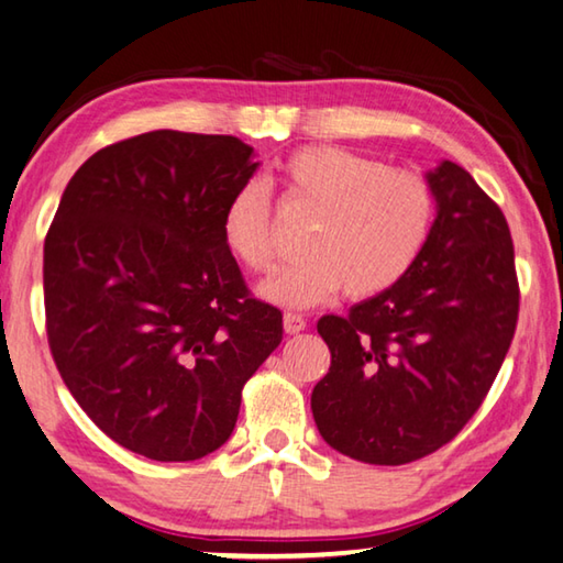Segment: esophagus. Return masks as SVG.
I'll return each mask as SVG.
<instances>
[{
    "label": "esophagus",
    "instance_id": "obj_1",
    "mask_svg": "<svg viewBox=\"0 0 563 563\" xmlns=\"http://www.w3.org/2000/svg\"><path fill=\"white\" fill-rule=\"evenodd\" d=\"M303 329H307V319L297 314V311H287V314H284V331H287V334H299Z\"/></svg>",
    "mask_w": 563,
    "mask_h": 563
}]
</instances>
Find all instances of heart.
Returning <instances> with one entry per match:
<instances>
[{
  "mask_svg": "<svg viewBox=\"0 0 563 563\" xmlns=\"http://www.w3.org/2000/svg\"><path fill=\"white\" fill-rule=\"evenodd\" d=\"M284 201L317 217L303 236L301 262L262 294L284 307H311L339 289L372 299L394 289L427 249L437 221V191L423 174L344 146H303L282 164ZM221 234L254 274H272L282 256L274 199L264 181H244L227 201Z\"/></svg>",
  "mask_w": 563,
  "mask_h": 563,
  "instance_id": "1",
  "label": "heart"
}]
</instances>
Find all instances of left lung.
Returning <instances> with one entry per match:
<instances>
[{"instance_id": "left-lung-1", "label": "left lung", "mask_w": 563, "mask_h": 563, "mask_svg": "<svg viewBox=\"0 0 563 563\" xmlns=\"http://www.w3.org/2000/svg\"><path fill=\"white\" fill-rule=\"evenodd\" d=\"M427 179L437 221L413 269L317 324L331 352L311 391L317 429L364 464H409L449 444L489 394L519 319L504 211L454 162Z\"/></svg>"}]
</instances>
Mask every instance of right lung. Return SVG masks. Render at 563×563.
Returning <instances> with one entry per match:
<instances>
[{"mask_svg": "<svg viewBox=\"0 0 563 563\" xmlns=\"http://www.w3.org/2000/svg\"><path fill=\"white\" fill-rule=\"evenodd\" d=\"M252 146L156 129L109 144L64 189L44 239L54 364L134 454L195 462L232 437L244 384L282 344L221 234Z\"/></svg>", "mask_w": 563, "mask_h": 563, "instance_id": "add662e5", "label": "right lung"}]
</instances>
